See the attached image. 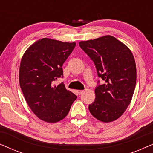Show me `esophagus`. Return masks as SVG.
<instances>
[{
	"label": "esophagus",
	"instance_id": "34e87169",
	"mask_svg": "<svg viewBox=\"0 0 153 153\" xmlns=\"http://www.w3.org/2000/svg\"><path fill=\"white\" fill-rule=\"evenodd\" d=\"M83 93V91H77V93L79 94V95H81V94H82Z\"/></svg>",
	"mask_w": 153,
	"mask_h": 153
}]
</instances>
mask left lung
Segmentation results:
<instances>
[{"mask_svg":"<svg viewBox=\"0 0 153 153\" xmlns=\"http://www.w3.org/2000/svg\"><path fill=\"white\" fill-rule=\"evenodd\" d=\"M79 44L93 60L98 76L106 82L95 88L90 112L102 122L116 120L128 107L135 89L137 68L133 54L125 44L111 35Z\"/></svg>","mask_w":153,"mask_h":153,"instance_id":"8db88e82","label":"left lung"}]
</instances>
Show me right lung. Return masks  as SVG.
Returning a JSON list of instances; mask_svg holds the SVG:
<instances>
[{
  "label": "right lung",
  "mask_w": 153,
  "mask_h": 153,
  "mask_svg": "<svg viewBox=\"0 0 153 153\" xmlns=\"http://www.w3.org/2000/svg\"><path fill=\"white\" fill-rule=\"evenodd\" d=\"M75 46V42L42 38L30 45L22 56L20 87L33 114L45 122L55 123L65 118L76 99L62 83L52 85V81L62 76V65Z\"/></svg>",
  "instance_id": "add662e5"
}]
</instances>
